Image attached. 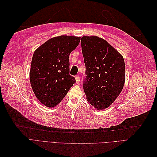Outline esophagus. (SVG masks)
Segmentation results:
<instances>
[{
    "mask_svg": "<svg viewBox=\"0 0 157 157\" xmlns=\"http://www.w3.org/2000/svg\"><path fill=\"white\" fill-rule=\"evenodd\" d=\"M75 80H76V83H77V84H78L79 82H80V77H79V76L78 75H77V76H76V77H75Z\"/></svg>",
    "mask_w": 157,
    "mask_h": 157,
    "instance_id": "1",
    "label": "esophagus"
}]
</instances>
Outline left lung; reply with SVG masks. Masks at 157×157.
I'll return each instance as SVG.
<instances>
[{
  "mask_svg": "<svg viewBox=\"0 0 157 157\" xmlns=\"http://www.w3.org/2000/svg\"><path fill=\"white\" fill-rule=\"evenodd\" d=\"M81 47L86 78L83 88L86 99L97 110L110 106L125 82V63L115 48L97 36H84Z\"/></svg>",
  "mask_w": 157,
  "mask_h": 157,
  "instance_id": "obj_1",
  "label": "left lung"
}]
</instances>
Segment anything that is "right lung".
<instances>
[{
    "label": "right lung",
    "instance_id": "obj_1",
    "mask_svg": "<svg viewBox=\"0 0 157 157\" xmlns=\"http://www.w3.org/2000/svg\"><path fill=\"white\" fill-rule=\"evenodd\" d=\"M80 37L61 35L45 42L33 54L29 72L32 89L47 107H54L75 83L69 75V56Z\"/></svg>",
    "mask_w": 157,
    "mask_h": 157
}]
</instances>
